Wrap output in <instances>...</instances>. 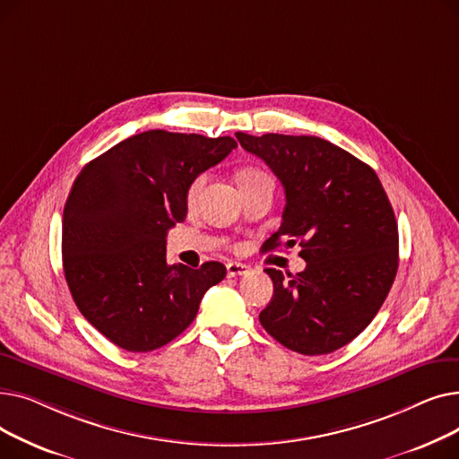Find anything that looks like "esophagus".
Returning <instances> with one entry per match:
<instances>
[{
  "mask_svg": "<svg viewBox=\"0 0 459 459\" xmlns=\"http://www.w3.org/2000/svg\"><path fill=\"white\" fill-rule=\"evenodd\" d=\"M247 272H249V266H246V264H239V262H229L227 264L229 277H239V275H246Z\"/></svg>",
  "mask_w": 459,
  "mask_h": 459,
  "instance_id": "obj_1",
  "label": "esophagus"
}]
</instances>
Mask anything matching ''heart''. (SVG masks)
I'll return each mask as SVG.
<instances>
[{"label": "heart", "instance_id": "obj_1", "mask_svg": "<svg viewBox=\"0 0 459 459\" xmlns=\"http://www.w3.org/2000/svg\"><path fill=\"white\" fill-rule=\"evenodd\" d=\"M264 178H270L266 173L264 171H260V169H246V171H242L239 173V177H238V180H239V186H247V184H255V182H260V180H264ZM204 180H206V175H199V177H195L191 180V184H189V187H187V203L189 204H193L197 201V197H199V193H201V189H203V186H204Z\"/></svg>", "mask_w": 459, "mask_h": 459}]
</instances>
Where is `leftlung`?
<instances>
[{
  "label": "left lung",
  "instance_id": "obj_1",
  "mask_svg": "<svg viewBox=\"0 0 459 459\" xmlns=\"http://www.w3.org/2000/svg\"><path fill=\"white\" fill-rule=\"evenodd\" d=\"M284 187V212L268 251L299 244L307 262L292 275L268 268L273 298L260 324L277 342L324 355L374 320L398 272V225L374 169L315 135L236 134Z\"/></svg>",
  "mask_w": 459,
  "mask_h": 459
}]
</instances>
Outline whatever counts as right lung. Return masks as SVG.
Wrapping results in <instances>:
<instances>
[{
  "mask_svg": "<svg viewBox=\"0 0 459 459\" xmlns=\"http://www.w3.org/2000/svg\"><path fill=\"white\" fill-rule=\"evenodd\" d=\"M232 137L149 130L89 161L63 212V270L87 322L126 351L171 342L197 316L221 262L169 266L167 230L186 220L191 180L225 160Z\"/></svg>",
  "mask_w": 459,
  "mask_h": 459,
  "instance_id": "1",
  "label": "right lung"
}]
</instances>
